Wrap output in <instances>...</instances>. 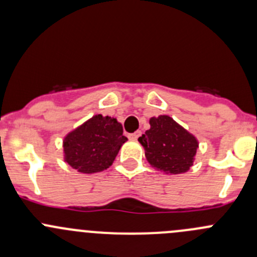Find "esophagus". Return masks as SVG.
<instances>
[{"instance_id":"34e87169","label":"esophagus","mask_w":257,"mask_h":257,"mask_svg":"<svg viewBox=\"0 0 257 257\" xmlns=\"http://www.w3.org/2000/svg\"><path fill=\"white\" fill-rule=\"evenodd\" d=\"M142 136V132H136V133H133V134H129V138L132 139V141H137V139L139 138V137Z\"/></svg>"}]
</instances>
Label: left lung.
<instances>
[{
	"instance_id": "obj_1",
	"label": "left lung",
	"mask_w": 257,
	"mask_h": 257,
	"mask_svg": "<svg viewBox=\"0 0 257 257\" xmlns=\"http://www.w3.org/2000/svg\"><path fill=\"white\" fill-rule=\"evenodd\" d=\"M149 124L150 129L138 139L143 145L148 163L165 174L188 172L199 148L195 136L169 115L152 116Z\"/></svg>"
}]
</instances>
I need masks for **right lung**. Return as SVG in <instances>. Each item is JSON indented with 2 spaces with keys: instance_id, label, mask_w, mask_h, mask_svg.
<instances>
[{
  "instance_id": "add662e5",
  "label": "right lung",
  "mask_w": 257,
  "mask_h": 257,
  "mask_svg": "<svg viewBox=\"0 0 257 257\" xmlns=\"http://www.w3.org/2000/svg\"><path fill=\"white\" fill-rule=\"evenodd\" d=\"M126 141L115 118L95 114L64 137V162L83 174L103 172L113 164Z\"/></svg>"
}]
</instances>
